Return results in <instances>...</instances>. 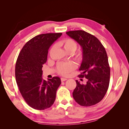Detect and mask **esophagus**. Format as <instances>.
<instances>
[{
    "mask_svg": "<svg viewBox=\"0 0 129 129\" xmlns=\"http://www.w3.org/2000/svg\"><path fill=\"white\" fill-rule=\"evenodd\" d=\"M61 80L62 82H63V81H65L66 80H67V79H65V78H61Z\"/></svg>",
    "mask_w": 129,
    "mask_h": 129,
    "instance_id": "esophagus-1",
    "label": "esophagus"
}]
</instances>
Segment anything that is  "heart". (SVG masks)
<instances>
[{
  "label": "heart",
  "mask_w": 129,
  "mask_h": 129,
  "mask_svg": "<svg viewBox=\"0 0 129 129\" xmlns=\"http://www.w3.org/2000/svg\"><path fill=\"white\" fill-rule=\"evenodd\" d=\"M58 45L60 46L68 53H73L75 51L77 48L76 42L71 39H64L58 42ZM77 59L81 60L82 58V54L79 53L76 56ZM76 68V65L73 62H67V63H60L57 66L58 73L62 75H67L69 73L73 71Z\"/></svg>",
  "instance_id": "b5f03b06"
}]
</instances>
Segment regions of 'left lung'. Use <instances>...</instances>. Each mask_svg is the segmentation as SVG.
I'll return each instance as SVG.
<instances>
[{
  "instance_id": "1",
  "label": "left lung",
  "mask_w": 129,
  "mask_h": 129,
  "mask_svg": "<svg viewBox=\"0 0 129 129\" xmlns=\"http://www.w3.org/2000/svg\"><path fill=\"white\" fill-rule=\"evenodd\" d=\"M66 34L81 46L82 61L79 71L82 73L79 76L87 79L85 84L76 80L73 97L81 106H91L103 99L109 87L110 69L107 52L98 39L84 30L69 31Z\"/></svg>"
}]
</instances>
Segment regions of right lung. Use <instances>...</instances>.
<instances>
[{
  "instance_id": "add662e5",
  "label": "right lung",
  "mask_w": 129,
  "mask_h": 129,
  "mask_svg": "<svg viewBox=\"0 0 129 129\" xmlns=\"http://www.w3.org/2000/svg\"><path fill=\"white\" fill-rule=\"evenodd\" d=\"M62 34L47 33L31 39L24 46L15 64L17 84L27 104L36 110H45L53 104L60 77L42 79V68L47 59L50 47Z\"/></svg>"
}]
</instances>
